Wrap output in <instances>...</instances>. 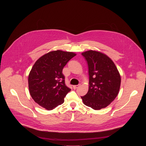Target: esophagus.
Listing matches in <instances>:
<instances>
[{"instance_id":"1","label":"esophagus","mask_w":146,"mask_h":146,"mask_svg":"<svg viewBox=\"0 0 146 146\" xmlns=\"http://www.w3.org/2000/svg\"><path fill=\"white\" fill-rule=\"evenodd\" d=\"M79 87H80V85H76V86H73V89L76 90V89L78 88Z\"/></svg>"}]
</instances>
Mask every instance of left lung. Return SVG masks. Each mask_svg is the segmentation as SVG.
I'll list each match as a JSON object with an SVG mask.
<instances>
[{"instance_id": "1", "label": "left lung", "mask_w": 146, "mask_h": 146, "mask_svg": "<svg viewBox=\"0 0 146 146\" xmlns=\"http://www.w3.org/2000/svg\"><path fill=\"white\" fill-rule=\"evenodd\" d=\"M81 54L87 61L90 76L88 92L81 96L83 103L96 110L105 108L118 94L120 74L114 62L105 54L95 50Z\"/></svg>"}]
</instances>
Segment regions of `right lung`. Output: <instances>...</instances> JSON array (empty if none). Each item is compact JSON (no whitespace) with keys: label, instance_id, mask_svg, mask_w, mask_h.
Wrapping results in <instances>:
<instances>
[{"label":"right lung","instance_id":"add662e5","mask_svg":"<svg viewBox=\"0 0 146 146\" xmlns=\"http://www.w3.org/2000/svg\"><path fill=\"white\" fill-rule=\"evenodd\" d=\"M75 55L73 52L58 50L36 61L29 74L28 87L31 97L39 106L51 110L64 102L71 90L65 85L62 70Z\"/></svg>","mask_w":146,"mask_h":146}]
</instances>
